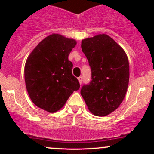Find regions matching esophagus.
Returning a JSON list of instances; mask_svg holds the SVG:
<instances>
[{
	"label": "esophagus",
	"mask_w": 154,
	"mask_h": 154,
	"mask_svg": "<svg viewBox=\"0 0 154 154\" xmlns=\"http://www.w3.org/2000/svg\"><path fill=\"white\" fill-rule=\"evenodd\" d=\"M78 80H79V84H82V77H78Z\"/></svg>",
	"instance_id": "1"
}]
</instances>
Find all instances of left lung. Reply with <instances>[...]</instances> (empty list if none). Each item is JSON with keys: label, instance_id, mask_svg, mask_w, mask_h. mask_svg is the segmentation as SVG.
<instances>
[{"label": "left lung", "instance_id": "1", "mask_svg": "<svg viewBox=\"0 0 154 154\" xmlns=\"http://www.w3.org/2000/svg\"><path fill=\"white\" fill-rule=\"evenodd\" d=\"M91 69V82L80 93L90 111L104 116L115 111L126 95L130 77L128 58L122 48L105 34L82 40Z\"/></svg>", "mask_w": 154, "mask_h": 154}]
</instances>
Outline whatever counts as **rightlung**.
Segmentation results:
<instances>
[{
    "mask_svg": "<svg viewBox=\"0 0 154 154\" xmlns=\"http://www.w3.org/2000/svg\"><path fill=\"white\" fill-rule=\"evenodd\" d=\"M77 42L59 34L49 35L31 52L24 66L26 91L33 103L50 113L63 106L79 83L68 59Z\"/></svg>",
    "mask_w": 154,
    "mask_h": 154,
    "instance_id": "right-lung-1",
    "label": "right lung"
}]
</instances>
